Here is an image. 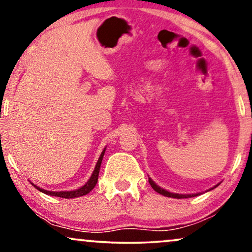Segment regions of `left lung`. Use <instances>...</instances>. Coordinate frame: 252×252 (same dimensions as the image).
Returning a JSON list of instances; mask_svg holds the SVG:
<instances>
[{
    "label": "left lung",
    "mask_w": 252,
    "mask_h": 252,
    "mask_svg": "<svg viewBox=\"0 0 252 252\" xmlns=\"http://www.w3.org/2000/svg\"><path fill=\"white\" fill-rule=\"evenodd\" d=\"M149 184H150L151 187L154 188L155 191H157L158 194H160V195H163V196H166V197H172V198H189V197H194V196H197L198 195V194L181 195V194H174V192H170V191L165 190V189H163V188H160L159 186H157L153 180H151L150 178H149ZM217 186H218V185H217ZM217 186H215V187H213V188H216Z\"/></svg>",
    "instance_id": "8db88e82"
}]
</instances>
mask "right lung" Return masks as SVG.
<instances>
[{
    "label": "right lung",
    "mask_w": 252,
    "mask_h": 252,
    "mask_svg": "<svg viewBox=\"0 0 252 252\" xmlns=\"http://www.w3.org/2000/svg\"><path fill=\"white\" fill-rule=\"evenodd\" d=\"M104 153H105V148H104V150L102 151V154L98 158L97 163H96V166L94 168V172H93L91 179H89V180L79 189H75V190H71V191H50V190H44V189L37 187V186H35L34 184H32V185L37 189V190L43 192V194L50 195V196H57V197H62V198H75V197H80V196L87 195L89 191L93 190V188L95 187L96 184H97L99 167H101V163H102L103 156H104Z\"/></svg>",
    "instance_id": "1"
}]
</instances>
